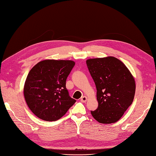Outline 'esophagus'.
<instances>
[{
	"label": "esophagus",
	"instance_id": "esophagus-1",
	"mask_svg": "<svg viewBox=\"0 0 156 156\" xmlns=\"http://www.w3.org/2000/svg\"><path fill=\"white\" fill-rule=\"evenodd\" d=\"M87 98L85 96H83L81 98V101L82 102H87Z\"/></svg>",
	"mask_w": 156,
	"mask_h": 156
}]
</instances>
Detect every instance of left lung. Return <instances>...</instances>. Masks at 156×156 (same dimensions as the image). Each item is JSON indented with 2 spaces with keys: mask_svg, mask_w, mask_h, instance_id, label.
<instances>
[{
  "mask_svg": "<svg viewBox=\"0 0 156 156\" xmlns=\"http://www.w3.org/2000/svg\"><path fill=\"white\" fill-rule=\"evenodd\" d=\"M86 62L98 102V108L91 114L100 123H115L133 103L136 88L133 75L115 57L89 59Z\"/></svg>",
  "mask_w": 156,
  "mask_h": 156,
  "instance_id": "8db88e82",
  "label": "left lung"
}]
</instances>
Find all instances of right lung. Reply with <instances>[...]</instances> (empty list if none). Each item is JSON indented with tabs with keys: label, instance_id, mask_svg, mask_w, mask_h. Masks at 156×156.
<instances>
[{
	"label": "right lung",
	"instance_id": "obj_1",
	"mask_svg": "<svg viewBox=\"0 0 156 156\" xmlns=\"http://www.w3.org/2000/svg\"><path fill=\"white\" fill-rule=\"evenodd\" d=\"M75 66L71 60H46L29 71L23 93L31 111L47 121L64 116L76 102L66 88V79Z\"/></svg>",
	"mask_w": 156,
	"mask_h": 156
}]
</instances>
